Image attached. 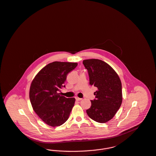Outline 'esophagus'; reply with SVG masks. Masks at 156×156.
<instances>
[{
	"instance_id": "1",
	"label": "esophagus",
	"mask_w": 156,
	"mask_h": 156,
	"mask_svg": "<svg viewBox=\"0 0 156 156\" xmlns=\"http://www.w3.org/2000/svg\"><path fill=\"white\" fill-rule=\"evenodd\" d=\"M75 99H76V100H77V101H80V100H82V98H79V97H75Z\"/></svg>"
}]
</instances>
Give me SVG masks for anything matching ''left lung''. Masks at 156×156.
<instances>
[{"label": "left lung", "instance_id": "8db88e82", "mask_svg": "<svg viewBox=\"0 0 156 156\" xmlns=\"http://www.w3.org/2000/svg\"><path fill=\"white\" fill-rule=\"evenodd\" d=\"M88 72L90 84L97 88L96 98L86 110L88 116L98 123L112 119L122 102V83L115 71L103 60L91 59L83 60Z\"/></svg>", "mask_w": 156, "mask_h": 156}]
</instances>
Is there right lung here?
<instances>
[{
	"label": "right lung",
	"instance_id": "right-lung-1",
	"mask_svg": "<svg viewBox=\"0 0 156 156\" xmlns=\"http://www.w3.org/2000/svg\"><path fill=\"white\" fill-rule=\"evenodd\" d=\"M77 63L53 62L37 74L30 88V99L33 110L49 126L55 127L68 120L74 106L75 98H66L59 93L67 75Z\"/></svg>",
	"mask_w": 156,
	"mask_h": 156
}]
</instances>
